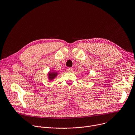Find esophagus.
I'll return each mask as SVG.
<instances>
[{
    "instance_id": "obj_1",
    "label": "esophagus",
    "mask_w": 135,
    "mask_h": 135,
    "mask_svg": "<svg viewBox=\"0 0 135 135\" xmlns=\"http://www.w3.org/2000/svg\"><path fill=\"white\" fill-rule=\"evenodd\" d=\"M67 70H68V72H72V71H73V69H72L71 68H69Z\"/></svg>"
}]
</instances>
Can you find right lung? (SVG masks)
<instances>
[{
  "label": "right lung",
  "mask_w": 135,
  "mask_h": 135,
  "mask_svg": "<svg viewBox=\"0 0 135 135\" xmlns=\"http://www.w3.org/2000/svg\"><path fill=\"white\" fill-rule=\"evenodd\" d=\"M57 76V73L55 72H50L49 74V78L50 80H52Z\"/></svg>",
  "instance_id": "add662e5"
}]
</instances>
